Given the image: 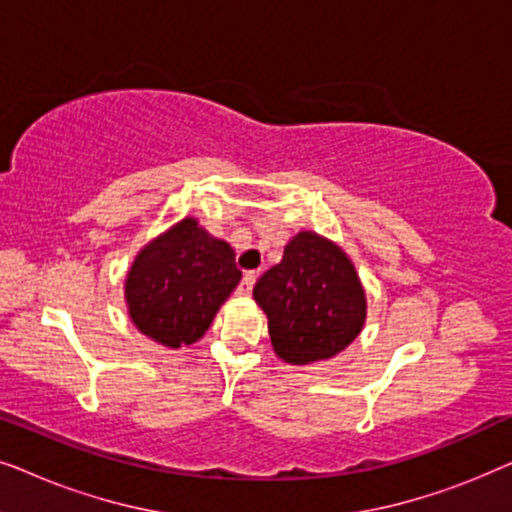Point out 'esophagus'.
<instances>
[{
  "label": "esophagus",
  "instance_id": "obj_1",
  "mask_svg": "<svg viewBox=\"0 0 512 512\" xmlns=\"http://www.w3.org/2000/svg\"><path fill=\"white\" fill-rule=\"evenodd\" d=\"M254 282H256V272H244L240 286H237V291L242 293V296H249L251 289H254Z\"/></svg>",
  "mask_w": 512,
  "mask_h": 512
}]
</instances>
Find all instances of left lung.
I'll return each instance as SVG.
<instances>
[{
  "label": "left lung",
  "mask_w": 512,
  "mask_h": 512,
  "mask_svg": "<svg viewBox=\"0 0 512 512\" xmlns=\"http://www.w3.org/2000/svg\"><path fill=\"white\" fill-rule=\"evenodd\" d=\"M272 349L291 366L328 361L359 338L368 303L359 272L340 244L300 230L254 286Z\"/></svg>",
  "instance_id": "obj_1"
}]
</instances>
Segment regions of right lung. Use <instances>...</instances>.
I'll return each instance as SVG.
<instances>
[{
    "instance_id": "right-lung-1",
    "label": "right lung",
    "mask_w": 512,
    "mask_h": 512,
    "mask_svg": "<svg viewBox=\"0 0 512 512\" xmlns=\"http://www.w3.org/2000/svg\"><path fill=\"white\" fill-rule=\"evenodd\" d=\"M240 279L233 247L186 216L139 249L125 275V305L139 333L177 349L205 335Z\"/></svg>"
}]
</instances>
